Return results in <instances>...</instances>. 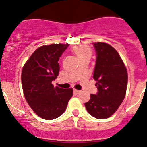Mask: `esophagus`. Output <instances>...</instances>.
Masks as SVG:
<instances>
[{
  "mask_svg": "<svg viewBox=\"0 0 147 147\" xmlns=\"http://www.w3.org/2000/svg\"><path fill=\"white\" fill-rule=\"evenodd\" d=\"M74 93H76V94H79V93H81V90H76V89L74 90Z\"/></svg>",
  "mask_w": 147,
  "mask_h": 147,
  "instance_id": "esophagus-1",
  "label": "esophagus"
}]
</instances>
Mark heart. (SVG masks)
Segmentation results:
<instances>
[{
    "instance_id": "obj_1",
    "label": "heart",
    "mask_w": 147,
    "mask_h": 147,
    "mask_svg": "<svg viewBox=\"0 0 147 147\" xmlns=\"http://www.w3.org/2000/svg\"><path fill=\"white\" fill-rule=\"evenodd\" d=\"M73 51L80 59L87 56L91 55V50L86 45H78L74 48Z\"/></svg>"
}]
</instances>
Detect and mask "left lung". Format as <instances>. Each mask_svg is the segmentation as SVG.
Segmentation results:
<instances>
[{"label":"left lung","mask_w":147,"mask_h":147,"mask_svg":"<svg viewBox=\"0 0 147 147\" xmlns=\"http://www.w3.org/2000/svg\"><path fill=\"white\" fill-rule=\"evenodd\" d=\"M93 46L96 53L93 79L98 92L90 94L85 105L92 116L105 119L118 110L125 97L127 71L119 53L111 45L96 42Z\"/></svg>","instance_id":"1"}]
</instances>
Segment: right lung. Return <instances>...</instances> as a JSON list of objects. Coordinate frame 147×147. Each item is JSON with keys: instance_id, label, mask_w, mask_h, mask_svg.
I'll return each instance as SVG.
<instances>
[{"instance_id": "add662e5", "label": "right lung", "mask_w": 147, "mask_h": 147, "mask_svg": "<svg viewBox=\"0 0 147 147\" xmlns=\"http://www.w3.org/2000/svg\"><path fill=\"white\" fill-rule=\"evenodd\" d=\"M68 45H42L32 54L22 70L21 82L26 100L35 113L46 120L60 116L73 96L72 88H54L52 85L59 75L58 61Z\"/></svg>"}]
</instances>
